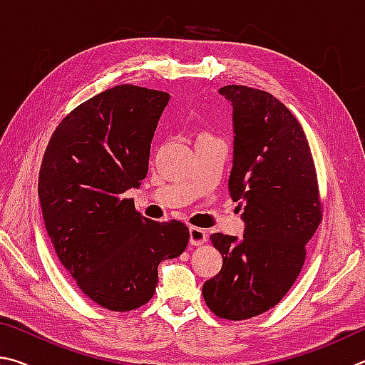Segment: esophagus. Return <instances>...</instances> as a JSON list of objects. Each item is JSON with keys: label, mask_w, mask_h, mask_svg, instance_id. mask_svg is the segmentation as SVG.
<instances>
[{"label": "esophagus", "mask_w": 365, "mask_h": 365, "mask_svg": "<svg viewBox=\"0 0 365 365\" xmlns=\"http://www.w3.org/2000/svg\"><path fill=\"white\" fill-rule=\"evenodd\" d=\"M189 242H190V245H194V247L203 245L207 242V232L200 227L190 226L189 227Z\"/></svg>", "instance_id": "obj_1"}]
</instances>
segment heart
I'll list each match as a JSON object with an SVG mask.
<instances>
[{"label": "heart", "mask_w": 365, "mask_h": 365, "mask_svg": "<svg viewBox=\"0 0 365 365\" xmlns=\"http://www.w3.org/2000/svg\"><path fill=\"white\" fill-rule=\"evenodd\" d=\"M199 138H207V134H202V136H199Z\"/></svg>", "instance_id": "b5f03b06"}]
</instances>
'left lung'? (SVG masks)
Segmentation results:
<instances>
[{
	"instance_id": "left-lung-1",
	"label": "left lung",
	"mask_w": 365,
	"mask_h": 365,
	"mask_svg": "<svg viewBox=\"0 0 365 365\" xmlns=\"http://www.w3.org/2000/svg\"><path fill=\"white\" fill-rule=\"evenodd\" d=\"M218 93L232 106L227 186L242 210L244 235H210L222 267L202 293L216 316L244 321L287 295L322 212L308 139L289 108L248 86L227 85Z\"/></svg>"
}]
</instances>
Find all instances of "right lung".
<instances>
[{"instance_id":"right-lung-1","label":"right lung","mask_w":365,"mask_h":365,"mask_svg":"<svg viewBox=\"0 0 365 365\" xmlns=\"http://www.w3.org/2000/svg\"><path fill=\"white\" fill-rule=\"evenodd\" d=\"M170 98L113 86L70 112L44 152L38 197L48 235L81 292L106 309L145 304L158 284V264L187 247L184 222L150 221L125 199L147 175Z\"/></svg>"}]
</instances>
